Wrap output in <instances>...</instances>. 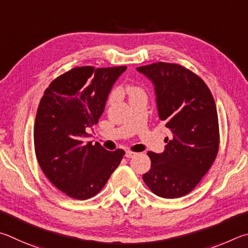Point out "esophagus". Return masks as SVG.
I'll use <instances>...</instances> for the list:
<instances>
[{"instance_id":"esophagus-1","label":"esophagus","mask_w":248,"mask_h":248,"mask_svg":"<svg viewBox=\"0 0 248 248\" xmlns=\"http://www.w3.org/2000/svg\"><path fill=\"white\" fill-rule=\"evenodd\" d=\"M137 154L136 153H134V151H132V150H126V154H125V155H126V158H133V157H135Z\"/></svg>"}]
</instances>
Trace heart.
I'll list each match as a JSON object with an SVG mask.
<instances>
[{"label": "heart", "instance_id": "b5f03b06", "mask_svg": "<svg viewBox=\"0 0 248 248\" xmlns=\"http://www.w3.org/2000/svg\"><path fill=\"white\" fill-rule=\"evenodd\" d=\"M126 93H128L129 98L134 97V95H137V94H141V93H145V91L142 88L135 85H127L126 86ZM119 98V91L116 89L112 90L110 93L108 95V99H107V103L108 104H112L113 102L115 101V100Z\"/></svg>", "mask_w": 248, "mask_h": 248}]
</instances>
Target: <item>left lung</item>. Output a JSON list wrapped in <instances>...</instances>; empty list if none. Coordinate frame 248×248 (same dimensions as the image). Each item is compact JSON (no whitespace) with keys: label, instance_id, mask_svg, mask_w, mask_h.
<instances>
[{"label":"left lung","instance_id":"1","mask_svg":"<svg viewBox=\"0 0 248 248\" xmlns=\"http://www.w3.org/2000/svg\"><path fill=\"white\" fill-rule=\"evenodd\" d=\"M137 71L154 82L159 117L172 132L162 154L147 153L151 167L142 179L157 196H185L209 171L218 155L215 99L206 82L180 64L158 62Z\"/></svg>","mask_w":248,"mask_h":248}]
</instances>
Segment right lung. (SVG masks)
<instances>
[{
  "instance_id": "1",
  "label": "right lung",
  "mask_w": 248,
  "mask_h": 248,
  "mask_svg": "<svg viewBox=\"0 0 248 248\" xmlns=\"http://www.w3.org/2000/svg\"><path fill=\"white\" fill-rule=\"evenodd\" d=\"M126 66L74 67L51 82L34 121V151L49 181L67 196L93 197L119 167L125 151H108L93 141L108 94Z\"/></svg>"
}]
</instances>
